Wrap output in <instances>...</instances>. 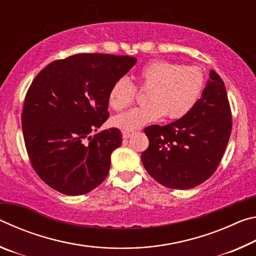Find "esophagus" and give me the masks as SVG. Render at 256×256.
<instances>
[{"label": "esophagus", "instance_id": "obj_1", "mask_svg": "<svg viewBox=\"0 0 256 256\" xmlns=\"http://www.w3.org/2000/svg\"><path fill=\"white\" fill-rule=\"evenodd\" d=\"M133 136V132H128V131H123V138H128Z\"/></svg>", "mask_w": 256, "mask_h": 256}]
</instances>
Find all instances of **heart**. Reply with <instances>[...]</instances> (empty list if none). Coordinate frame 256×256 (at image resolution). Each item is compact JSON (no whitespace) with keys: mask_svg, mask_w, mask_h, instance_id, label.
I'll use <instances>...</instances> for the list:
<instances>
[{"mask_svg":"<svg viewBox=\"0 0 256 256\" xmlns=\"http://www.w3.org/2000/svg\"><path fill=\"white\" fill-rule=\"evenodd\" d=\"M140 89L149 90L148 106L132 108L112 120L123 131L134 132L146 124L157 122L164 115L180 120L188 115L200 98L204 76L198 66H182L170 60H151L140 68L136 76ZM136 97V88L125 78L114 82L108 94V104L114 110L128 107Z\"/></svg>","mask_w":256,"mask_h":256,"instance_id":"heart-1","label":"heart"}]
</instances>
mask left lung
Listing matches in <instances>:
<instances>
[{
  "label": "left lung",
  "instance_id": "obj_1",
  "mask_svg": "<svg viewBox=\"0 0 256 256\" xmlns=\"http://www.w3.org/2000/svg\"><path fill=\"white\" fill-rule=\"evenodd\" d=\"M232 132V112L219 74L211 70L201 98L188 115L144 133L148 149L141 154L151 177L166 188L188 190L216 172Z\"/></svg>",
  "mask_w": 256,
  "mask_h": 256
}]
</instances>
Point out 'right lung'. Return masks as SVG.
Instances as JSON below:
<instances>
[{
	"instance_id": "obj_1",
	"label": "right lung",
	"mask_w": 256,
	"mask_h": 256,
	"mask_svg": "<svg viewBox=\"0 0 256 256\" xmlns=\"http://www.w3.org/2000/svg\"><path fill=\"white\" fill-rule=\"evenodd\" d=\"M136 63L131 56L76 54L54 60L34 78L24 99L22 132L34 172L52 188L82 196L106 178L122 133L90 134L110 116L112 86Z\"/></svg>"
}]
</instances>
